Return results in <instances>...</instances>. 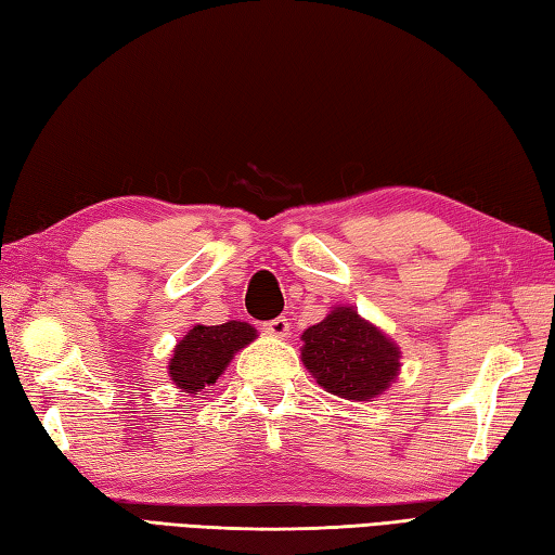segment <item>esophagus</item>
<instances>
[{
  "instance_id": "34e87169",
  "label": "esophagus",
  "mask_w": 555,
  "mask_h": 555,
  "mask_svg": "<svg viewBox=\"0 0 555 555\" xmlns=\"http://www.w3.org/2000/svg\"><path fill=\"white\" fill-rule=\"evenodd\" d=\"M264 332L271 336H286L291 332V322L286 318H274L264 322Z\"/></svg>"
}]
</instances>
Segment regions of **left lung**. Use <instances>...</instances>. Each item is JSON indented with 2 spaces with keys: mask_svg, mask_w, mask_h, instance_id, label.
Wrapping results in <instances>:
<instances>
[{
  "mask_svg": "<svg viewBox=\"0 0 555 555\" xmlns=\"http://www.w3.org/2000/svg\"><path fill=\"white\" fill-rule=\"evenodd\" d=\"M302 363L327 392L344 399L383 395L399 371V349L351 308L302 332Z\"/></svg>",
  "mask_w": 555,
  "mask_h": 555,
  "instance_id": "1",
  "label": "left lung"
}]
</instances>
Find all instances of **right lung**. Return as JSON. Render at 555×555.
<instances>
[{"label":"right lung","mask_w":555,"mask_h":555,"mask_svg":"<svg viewBox=\"0 0 555 555\" xmlns=\"http://www.w3.org/2000/svg\"><path fill=\"white\" fill-rule=\"evenodd\" d=\"M257 332L247 322L231 320L225 324L204 327L197 324L188 332V336L178 344L176 353L170 358V377L184 392H202L204 387L214 385L219 375L231 363L237 349L253 341Z\"/></svg>","instance_id":"1"}]
</instances>
